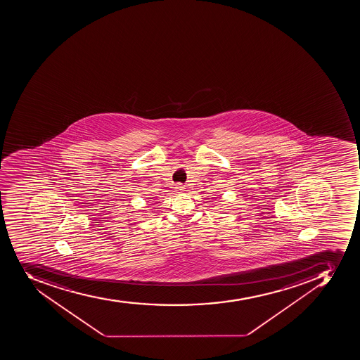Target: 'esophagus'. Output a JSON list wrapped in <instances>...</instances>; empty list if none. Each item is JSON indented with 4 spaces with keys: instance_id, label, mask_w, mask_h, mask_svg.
<instances>
[{
    "instance_id": "obj_1",
    "label": "esophagus",
    "mask_w": 360,
    "mask_h": 360,
    "mask_svg": "<svg viewBox=\"0 0 360 360\" xmlns=\"http://www.w3.org/2000/svg\"><path fill=\"white\" fill-rule=\"evenodd\" d=\"M176 191H178V193H184V191H186V187L182 186L181 184H178L176 186Z\"/></svg>"
}]
</instances>
